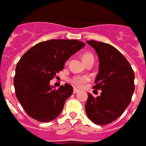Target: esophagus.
<instances>
[{
    "label": "esophagus",
    "instance_id": "1",
    "mask_svg": "<svg viewBox=\"0 0 146 146\" xmlns=\"http://www.w3.org/2000/svg\"><path fill=\"white\" fill-rule=\"evenodd\" d=\"M79 91V90H78V89H76V88H74V89H73V94H76V93H78Z\"/></svg>",
    "mask_w": 146,
    "mask_h": 146
}]
</instances>
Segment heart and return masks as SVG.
Wrapping results in <instances>:
<instances>
[{
	"instance_id": "heart-1",
	"label": "heart",
	"mask_w": 146,
	"mask_h": 146,
	"mask_svg": "<svg viewBox=\"0 0 146 146\" xmlns=\"http://www.w3.org/2000/svg\"><path fill=\"white\" fill-rule=\"evenodd\" d=\"M90 59H94V56H93L91 53L85 52V53L83 54V62H85ZM67 63H68V62H67ZM89 80H90V78H89L88 76H76L73 77V78L70 79V82L74 86L81 88V87H82L84 84H86L87 82H88Z\"/></svg>"
}]
</instances>
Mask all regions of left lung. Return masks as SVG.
<instances>
[{
  "instance_id": "left-lung-1",
  "label": "left lung",
  "mask_w": 146,
  "mask_h": 146,
  "mask_svg": "<svg viewBox=\"0 0 146 146\" xmlns=\"http://www.w3.org/2000/svg\"><path fill=\"white\" fill-rule=\"evenodd\" d=\"M100 60L99 73L93 87L102 90L94 98L88 93L85 105L87 116L95 124L104 125L116 120L131 101L134 91V73L128 60L112 45L87 41Z\"/></svg>"
}]
</instances>
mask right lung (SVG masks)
Segmentation results:
<instances>
[{"label":"right lung","mask_w":146,"mask_h":146,"mask_svg":"<svg viewBox=\"0 0 146 146\" xmlns=\"http://www.w3.org/2000/svg\"><path fill=\"white\" fill-rule=\"evenodd\" d=\"M84 46L77 40L52 39L38 43L23 55L15 68L14 86L17 99L29 117L47 122L61 113L73 87L66 83L56 90L50 81Z\"/></svg>","instance_id":"add662e5"}]
</instances>
